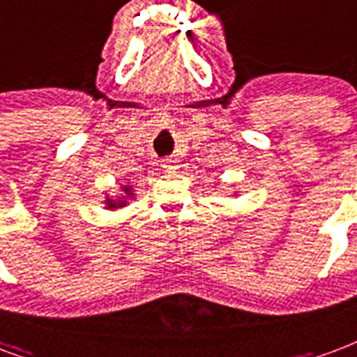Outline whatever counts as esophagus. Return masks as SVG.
Returning a JSON list of instances; mask_svg holds the SVG:
<instances>
[{"label":"esophagus","mask_w":357,"mask_h":357,"mask_svg":"<svg viewBox=\"0 0 357 357\" xmlns=\"http://www.w3.org/2000/svg\"><path fill=\"white\" fill-rule=\"evenodd\" d=\"M175 163H176L175 158L169 156V158H165V160H163V162H162V167L165 169V171H171V169H175V167H176Z\"/></svg>","instance_id":"34e87169"}]
</instances>
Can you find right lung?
I'll return each instance as SVG.
<instances>
[{
  "label": "right lung",
  "instance_id": "1",
  "mask_svg": "<svg viewBox=\"0 0 357 357\" xmlns=\"http://www.w3.org/2000/svg\"><path fill=\"white\" fill-rule=\"evenodd\" d=\"M126 194H130V188H126ZM107 203H109V207H114L116 203H111V199H107Z\"/></svg>",
  "mask_w": 357,
  "mask_h": 357
}]
</instances>
